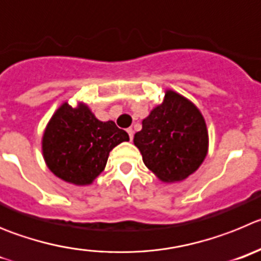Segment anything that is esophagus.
<instances>
[{"label":"esophagus","mask_w":261,"mask_h":261,"mask_svg":"<svg viewBox=\"0 0 261 261\" xmlns=\"http://www.w3.org/2000/svg\"><path fill=\"white\" fill-rule=\"evenodd\" d=\"M127 133H128V136H130V140H133V138H134V130L133 128H127Z\"/></svg>","instance_id":"34e87169"}]
</instances>
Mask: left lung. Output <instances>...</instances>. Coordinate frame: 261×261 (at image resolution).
<instances>
[{
  "mask_svg": "<svg viewBox=\"0 0 261 261\" xmlns=\"http://www.w3.org/2000/svg\"><path fill=\"white\" fill-rule=\"evenodd\" d=\"M134 136L143 163L163 182L186 179L208 152V131L200 110L174 91H166Z\"/></svg>",
  "mask_w": 261,
  "mask_h": 261,
  "instance_id": "obj_1",
  "label": "left lung"
}]
</instances>
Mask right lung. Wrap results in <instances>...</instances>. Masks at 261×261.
Segmentation results:
<instances>
[{
    "instance_id": "add662e5",
    "label": "right lung",
    "mask_w": 261,
    "mask_h": 261,
    "mask_svg": "<svg viewBox=\"0 0 261 261\" xmlns=\"http://www.w3.org/2000/svg\"><path fill=\"white\" fill-rule=\"evenodd\" d=\"M128 134L113 121L101 122L86 104L63 102L43 135V154L49 170L76 186L91 185L107 165L109 152Z\"/></svg>"
}]
</instances>
